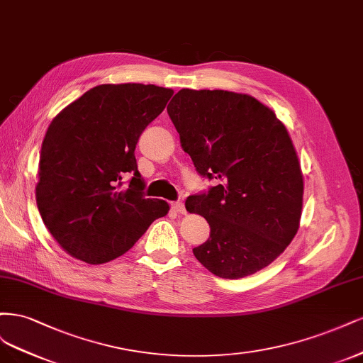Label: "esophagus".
Segmentation results:
<instances>
[{
  "mask_svg": "<svg viewBox=\"0 0 363 363\" xmlns=\"http://www.w3.org/2000/svg\"><path fill=\"white\" fill-rule=\"evenodd\" d=\"M172 209H173V211L184 214V213H185V205H184L182 201H177V202L172 203Z\"/></svg>",
  "mask_w": 363,
  "mask_h": 363,
  "instance_id": "esophagus-1",
  "label": "esophagus"
}]
</instances>
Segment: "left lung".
Returning <instances> with one entry per match:
<instances>
[{
  "label": "left lung",
  "instance_id": "8db88e82",
  "mask_svg": "<svg viewBox=\"0 0 363 363\" xmlns=\"http://www.w3.org/2000/svg\"><path fill=\"white\" fill-rule=\"evenodd\" d=\"M181 146L197 173L217 184L186 197L209 238L193 253L223 279L272 264L297 233L303 174L285 125L249 95L182 89L167 105Z\"/></svg>",
  "mask_w": 363,
  "mask_h": 363
}]
</instances>
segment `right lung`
Returning a JSON list of instances; mask_svg holds the SVG:
<instances>
[{
    "instance_id": "obj_1",
    "label": "right lung",
    "mask_w": 363,
    "mask_h": 363,
    "mask_svg": "<svg viewBox=\"0 0 363 363\" xmlns=\"http://www.w3.org/2000/svg\"><path fill=\"white\" fill-rule=\"evenodd\" d=\"M173 90L154 84H102L58 113L45 134L36 201L62 247L87 264L119 258L170 209L145 197L135 145L166 108ZM125 177H131L123 191Z\"/></svg>"
}]
</instances>
